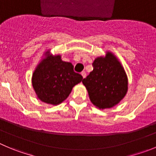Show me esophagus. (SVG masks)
Instances as JSON below:
<instances>
[{
    "instance_id": "1",
    "label": "esophagus",
    "mask_w": 156,
    "mask_h": 156,
    "mask_svg": "<svg viewBox=\"0 0 156 156\" xmlns=\"http://www.w3.org/2000/svg\"><path fill=\"white\" fill-rule=\"evenodd\" d=\"M81 75H82V77H83V78H85V77H86V72H85V71H83L82 72H81Z\"/></svg>"
}]
</instances>
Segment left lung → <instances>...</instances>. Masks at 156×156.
<instances>
[{"label": "left lung", "instance_id": "1", "mask_svg": "<svg viewBox=\"0 0 156 156\" xmlns=\"http://www.w3.org/2000/svg\"><path fill=\"white\" fill-rule=\"evenodd\" d=\"M93 71L82 80L93 105L109 108L124 98L128 90L127 75L120 62L110 52L105 58H97Z\"/></svg>", "mask_w": 156, "mask_h": 156}]
</instances>
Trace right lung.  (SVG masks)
I'll return each instance as SVG.
<instances>
[{
  "label": "right lung",
  "mask_w": 156,
  "mask_h": 156,
  "mask_svg": "<svg viewBox=\"0 0 156 156\" xmlns=\"http://www.w3.org/2000/svg\"><path fill=\"white\" fill-rule=\"evenodd\" d=\"M82 80L83 77L75 72L72 64L63 62L60 55H48L34 71L32 85L39 99L47 104L58 105Z\"/></svg>",
  "instance_id": "obj_1"
}]
</instances>
